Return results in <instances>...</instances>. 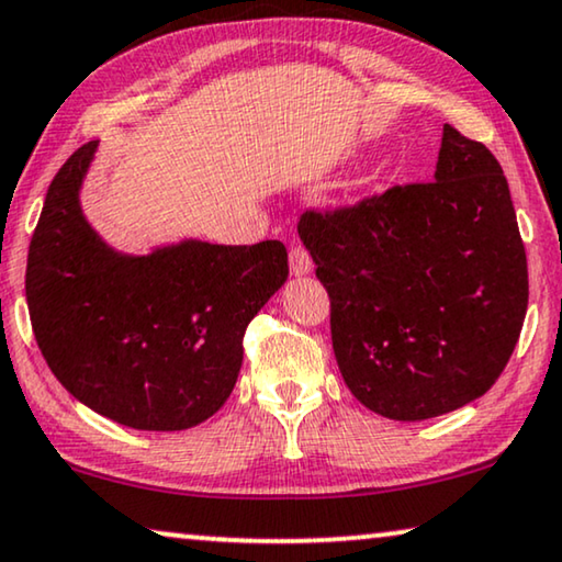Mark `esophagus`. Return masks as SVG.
I'll use <instances>...</instances> for the list:
<instances>
[{"label": "esophagus", "instance_id": "obj_1", "mask_svg": "<svg viewBox=\"0 0 562 562\" xmlns=\"http://www.w3.org/2000/svg\"><path fill=\"white\" fill-rule=\"evenodd\" d=\"M313 270V259L307 255L305 247H300V244H292L290 247V272L295 274V278H303Z\"/></svg>", "mask_w": 562, "mask_h": 562}]
</instances>
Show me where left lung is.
<instances>
[{"mask_svg": "<svg viewBox=\"0 0 562 562\" xmlns=\"http://www.w3.org/2000/svg\"><path fill=\"white\" fill-rule=\"evenodd\" d=\"M297 234L330 297L353 397L415 423L469 405L507 367L527 313V255L502 165L453 126L430 183L305 211Z\"/></svg>", "mask_w": 562, "mask_h": 562, "instance_id": "1", "label": "left lung"}]
</instances>
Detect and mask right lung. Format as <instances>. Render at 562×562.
<instances>
[{
	"mask_svg": "<svg viewBox=\"0 0 562 562\" xmlns=\"http://www.w3.org/2000/svg\"><path fill=\"white\" fill-rule=\"evenodd\" d=\"M97 142L47 188L27 255L25 295L47 367L78 402L134 430H186L232 394L244 330L288 280L282 241L188 239L153 255L101 241L78 191Z\"/></svg>",
	"mask_w": 562,
	"mask_h": 562,
	"instance_id": "obj_1",
	"label": "right lung"
}]
</instances>
